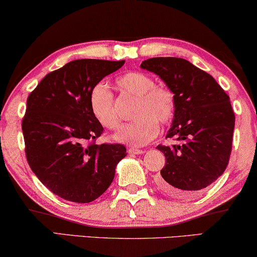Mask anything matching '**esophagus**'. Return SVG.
<instances>
[{
    "label": "esophagus",
    "mask_w": 257,
    "mask_h": 257,
    "mask_svg": "<svg viewBox=\"0 0 257 257\" xmlns=\"http://www.w3.org/2000/svg\"><path fill=\"white\" fill-rule=\"evenodd\" d=\"M127 151H128L130 154H142V153H145V151H144V150L136 149V147H130Z\"/></svg>",
    "instance_id": "1"
}]
</instances>
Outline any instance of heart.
Returning a JSON list of instances; mask_svg holds the SVG:
<instances>
[{"label":"heart","mask_w":257,"mask_h":257,"mask_svg":"<svg viewBox=\"0 0 257 257\" xmlns=\"http://www.w3.org/2000/svg\"><path fill=\"white\" fill-rule=\"evenodd\" d=\"M122 91L138 98L135 121L121 126L113 136L115 142L131 146H144L159 133V120L167 124L175 110L174 94L167 87L156 85L152 77L143 72L130 71L117 79ZM90 108L93 117L105 128L118 127L119 119L113 107V93L105 82L92 87L90 92Z\"/></svg>","instance_id":"obj_1"}]
</instances>
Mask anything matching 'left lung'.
Returning a JSON list of instances; mask_svg holds the SVG:
<instances>
[{
    "instance_id": "obj_1",
    "label": "left lung",
    "mask_w": 257,
    "mask_h": 257,
    "mask_svg": "<svg viewBox=\"0 0 257 257\" xmlns=\"http://www.w3.org/2000/svg\"><path fill=\"white\" fill-rule=\"evenodd\" d=\"M140 68L159 76L175 99L166 138L179 143L157 147L166 157L158 187L178 198L198 194L221 177L229 161L235 126L229 97L209 73L186 59L154 57Z\"/></svg>"
}]
</instances>
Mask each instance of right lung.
<instances>
[{"mask_svg":"<svg viewBox=\"0 0 257 257\" xmlns=\"http://www.w3.org/2000/svg\"><path fill=\"white\" fill-rule=\"evenodd\" d=\"M125 61L76 59L48 73L27 99L22 121L28 164L54 194L87 203L113 181L126 157L120 144L97 145L103 126L90 108V92Z\"/></svg>","mask_w":257,"mask_h":257,"instance_id":"right-lung-1","label":"right lung"}]
</instances>
